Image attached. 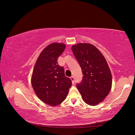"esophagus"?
<instances>
[{
  "label": "esophagus",
  "mask_w": 135,
  "mask_h": 135,
  "mask_svg": "<svg viewBox=\"0 0 135 135\" xmlns=\"http://www.w3.org/2000/svg\"><path fill=\"white\" fill-rule=\"evenodd\" d=\"M70 79H71V81H72L73 84H74V76H71L70 77Z\"/></svg>",
  "instance_id": "obj_1"
}]
</instances>
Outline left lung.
<instances>
[{
  "label": "left lung",
  "mask_w": 135,
  "mask_h": 135,
  "mask_svg": "<svg viewBox=\"0 0 135 135\" xmlns=\"http://www.w3.org/2000/svg\"><path fill=\"white\" fill-rule=\"evenodd\" d=\"M71 50L83 74L76 87L84 103L97 105L105 100L112 89V76L107 61L91 44L78 43L73 45Z\"/></svg>",
  "instance_id": "left-lung-1"
}]
</instances>
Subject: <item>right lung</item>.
I'll return each instance as SVG.
<instances>
[{
    "label": "right lung",
    "mask_w": 135,
    "mask_h": 135,
    "mask_svg": "<svg viewBox=\"0 0 135 135\" xmlns=\"http://www.w3.org/2000/svg\"><path fill=\"white\" fill-rule=\"evenodd\" d=\"M65 47L61 43L49 44L40 54L32 71L31 82L35 94L43 103L52 107L65 100L72 84L57 61Z\"/></svg>",
    "instance_id": "obj_1"
}]
</instances>
